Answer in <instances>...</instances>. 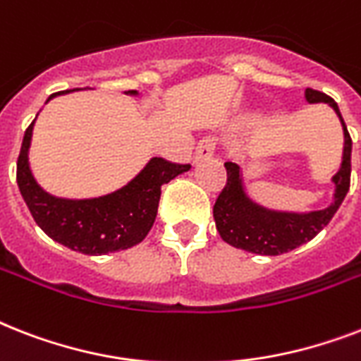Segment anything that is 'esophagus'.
Wrapping results in <instances>:
<instances>
[{
  "label": "esophagus",
  "instance_id": "esophagus-1",
  "mask_svg": "<svg viewBox=\"0 0 361 361\" xmlns=\"http://www.w3.org/2000/svg\"><path fill=\"white\" fill-rule=\"evenodd\" d=\"M215 147H217V140H215L214 136H206V138H202V140L198 142L195 159H197V161L209 159L215 153Z\"/></svg>",
  "mask_w": 361,
  "mask_h": 361
}]
</instances>
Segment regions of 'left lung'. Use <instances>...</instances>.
Segmentation results:
<instances>
[{
	"label": "left lung",
	"instance_id": "8db88e82",
	"mask_svg": "<svg viewBox=\"0 0 361 361\" xmlns=\"http://www.w3.org/2000/svg\"><path fill=\"white\" fill-rule=\"evenodd\" d=\"M307 103H328L336 110L345 133V147H343L341 169L334 176L336 195L334 202L319 212L309 214H286V212H271L258 206L247 197L243 191L240 166L236 163H225L226 185L219 192L214 204L215 226L221 238L236 249L257 252V255H283L305 241L313 240L322 228L336 215L341 202L345 200L350 187V153H353V140L348 135L347 125L343 120L339 106L330 95L322 92L305 90Z\"/></svg>",
	"mask_w": 361,
	"mask_h": 361
}]
</instances>
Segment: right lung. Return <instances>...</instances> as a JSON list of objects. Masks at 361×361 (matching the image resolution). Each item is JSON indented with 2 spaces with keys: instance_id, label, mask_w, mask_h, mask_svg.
<instances>
[{
  "instance_id": "add662e5",
  "label": "right lung",
  "mask_w": 361,
  "mask_h": 361,
  "mask_svg": "<svg viewBox=\"0 0 361 361\" xmlns=\"http://www.w3.org/2000/svg\"><path fill=\"white\" fill-rule=\"evenodd\" d=\"M69 92L73 90L59 93ZM59 93H52L48 101ZM33 123L35 120L25 129L16 161V183L22 198L47 236L84 255H106L140 243L157 217L161 187L191 169V164L153 157L135 180L112 195L90 200L56 198L42 191L31 176L27 149Z\"/></svg>"
}]
</instances>
